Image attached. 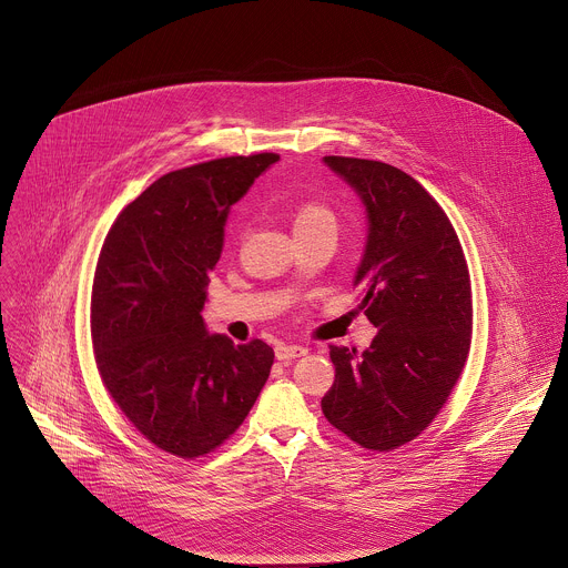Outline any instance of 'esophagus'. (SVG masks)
<instances>
[{"instance_id":"1","label":"esophagus","mask_w":568,"mask_h":568,"mask_svg":"<svg viewBox=\"0 0 568 568\" xmlns=\"http://www.w3.org/2000/svg\"><path fill=\"white\" fill-rule=\"evenodd\" d=\"M303 354H307V347H303V345H278L276 347V358L278 361H292V358H298Z\"/></svg>"}]
</instances>
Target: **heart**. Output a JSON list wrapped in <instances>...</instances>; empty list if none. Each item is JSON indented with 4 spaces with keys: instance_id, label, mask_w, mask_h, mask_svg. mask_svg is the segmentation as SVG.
<instances>
[{
    "instance_id": "1",
    "label": "heart",
    "mask_w": 568,
    "mask_h": 568,
    "mask_svg": "<svg viewBox=\"0 0 568 568\" xmlns=\"http://www.w3.org/2000/svg\"><path fill=\"white\" fill-rule=\"evenodd\" d=\"M305 227H336V216L334 212L323 205V203H303L294 212V230H305Z\"/></svg>"
}]
</instances>
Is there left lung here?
<instances>
[{"label":"left lung","mask_w":568,"mask_h":568,"mask_svg":"<svg viewBox=\"0 0 568 568\" xmlns=\"http://www.w3.org/2000/svg\"><path fill=\"white\" fill-rule=\"evenodd\" d=\"M365 207V250L352 285L379 329L369 347L329 345L325 419L369 450L415 439L446 404L470 349L473 294L459 239L426 189L402 169L325 155Z\"/></svg>","instance_id":"obj_1"}]
</instances>
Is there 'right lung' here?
Listing matches in <instances>:
<instances>
[{
    "mask_svg": "<svg viewBox=\"0 0 568 568\" xmlns=\"http://www.w3.org/2000/svg\"><path fill=\"white\" fill-rule=\"evenodd\" d=\"M276 153L221 158L158 178L102 245L91 336L113 402L151 444L192 459L245 422L274 363L263 341L210 334L201 312L225 223Z\"/></svg>",
    "mask_w": 568,
    "mask_h": 568,
    "instance_id": "add662e5",
    "label": "right lung"
}]
</instances>
